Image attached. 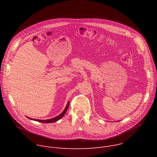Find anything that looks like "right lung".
Listing matches in <instances>:
<instances>
[{
    "mask_svg": "<svg viewBox=\"0 0 157 157\" xmlns=\"http://www.w3.org/2000/svg\"><path fill=\"white\" fill-rule=\"evenodd\" d=\"M69 105H70V102L68 101V103H67V105H66L65 109H64V110L62 112V113H61L59 115H58V116H57L56 117H53V118H52V119H47V120H40V119H32V118H30V117H27L29 118V119H30V120L35 121H37V122H41V123H53V122H55L59 121V119H61L64 116V114H65L66 113L67 110H68V107H69Z\"/></svg>",
    "mask_w": 157,
    "mask_h": 157,
    "instance_id": "add662e5",
    "label": "right lung"
}]
</instances>
